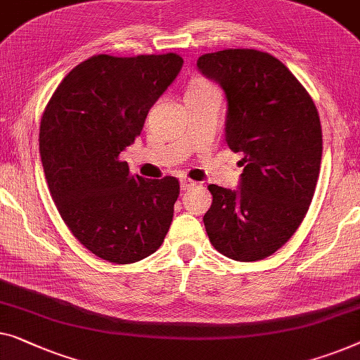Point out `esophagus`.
<instances>
[{
  "label": "esophagus",
  "mask_w": 360,
  "mask_h": 360,
  "mask_svg": "<svg viewBox=\"0 0 360 360\" xmlns=\"http://www.w3.org/2000/svg\"><path fill=\"white\" fill-rule=\"evenodd\" d=\"M180 185H181V190H190L191 186H195L196 184H195V181H191L190 179H181Z\"/></svg>",
  "instance_id": "obj_1"
}]
</instances>
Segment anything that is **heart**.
<instances>
[{
  "label": "heart",
  "mask_w": 360,
  "mask_h": 360,
  "mask_svg": "<svg viewBox=\"0 0 360 360\" xmlns=\"http://www.w3.org/2000/svg\"><path fill=\"white\" fill-rule=\"evenodd\" d=\"M210 87H214V86L210 84V82L205 79H196L191 82L188 91H202V89H210Z\"/></svg>",
  "instance_id": "b5f03b06"
}]
</instances>
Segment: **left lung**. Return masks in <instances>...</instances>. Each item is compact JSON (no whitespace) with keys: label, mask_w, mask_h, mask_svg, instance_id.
<instances>
[{"label":"left lung","mask_w":360,"mask_h":360,"mask_svg":"<svg viewBox=\"0 0 360 360\" xmlns=\"http://www.w3.org/2000/svg\"><path fill=\"white\" fill-rule=\"evenodd\" d=\"M198 68L227 97L226 141L242 153L237 191L210 185L202 217L219 253L258 262L294 236L314 198L321 164V124L299 79L278 58L255 49L201 55Z\"/></svg>","instance_id":"obj_1"}]
</instances>
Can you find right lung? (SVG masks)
<instances>
[{"mask_svg": "<svg viewBox=\"0 0 360 360\" xmlns=\"http://www.w3.org/2000/svg\"><path fill=\"white\" fill-rule=\"evenodd\" d=\"M184 65L176 53L94 55L68 72L46 103L39 149L46 185L72 236L115 264L153 255L180 195L175 176L129 174L120 153Z\"/></svg>", "mask_w": 360, "mask_h": 360, "instance_id": "right-lung-1", "label": "right lung"}]
</instances>
